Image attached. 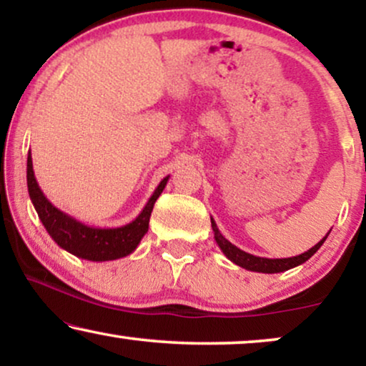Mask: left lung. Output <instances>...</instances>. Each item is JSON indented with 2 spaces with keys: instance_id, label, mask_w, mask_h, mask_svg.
Instances as JSON below:
<instances>
[{
  "instance_id": "1",
  "label": "left lung",
  "mask_w": 366,
  "mask_h": 366,
  "mask_svg": "<svg viewBox=\"0 0 366 366\" xmlns=\"http://www.w3.org/2000/svg\"><path fill=\"white\" fill-rule=\"evenodd\" d=\"M212 228H213L214 239H217L219 249H222V252L224 253V257H227L229 262H233L234 264H238V267H242L244 269H249V272H258V273H282V272H287V269H290V268H295V267H298V264L305 263L307 259L312 258L313 254L318 252L320 247L325 243V239H327L330 232H332V229H330V232L327 233V237L320 239V242L315 244L313 248H310L308 252H305L302 254H297V257L263 258V257H254V254L243 252V249L234 247L233 243H229L228 239L224 238L222 233H219V229L213 218H212Z\"/></svg>"
}]
</instances>
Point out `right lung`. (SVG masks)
<instances>
[{
	"mask_svg": "<svg viewBox=\"0 0 366 366\" xmlns=\"http://www.w3.org/2000/svg\"><path fill=\"white\" fill-rule=\"evenodd\" d=\"M168 179L169 174L159 182L157 189L152 194V198L148 199V203L142 209V213L132 223L123 224V227L118 228H97L69 217L68 213L58 209L44 197L36 178H34L31 152H28V193L39 219H41L49 237L54 239V243H58L59 248L66 249L68 253H71L78 258L89 259V262L118 259L128 257L129 253H133L137 249L142 238L148 232V223L149 217H152L154 202H157L164 187H167Z\"/></svg>",
	"mask_w": 366,
	"mask_h": 366,
	"instance_id": "1",
	"label": "right lung"
}]
</instances>
